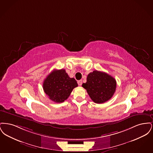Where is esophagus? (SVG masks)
Wrapping results in <instances>:
<instances>
[{
  "mask_svg": "<svg viewBox=\"0 0 153 153\" xmlns=\"http://www.w3.org/2000/svg\"><path fill=\"white\" fill-rule=\"evenodd\" d=\"M77 83H78V84H79V86H81V85H82V80H79V81H78Z\"/></svg>",
  "mask_w": 153,
  "mask_h": 153,
  "instance_id": "esophagus-1",
  "label": "esophagus"
}]
</instances>
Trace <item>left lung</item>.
<instances>
[{"mask_svg": "<svg viewBox=\"0 0 153 153\" xmlns=\"http://www.w3.org/2000/svg\"><path fill=\"white\" fill-rule=\"evenodd\" d=\"M82 86L87 90L93 102L102 104L113 96L117 88V81L107 73L94 71L88 74L87 82L83 83Z\"/></svg>", "mask_w": 153, "mask_h": 153, "instance_id": "left-lung-1", "label": "left lung"}]
</instances>
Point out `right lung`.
<instances>
[{
    "label": "right lung",
    "instance_id": "1",
    "mask_svg": "<svg viewBox=\"0 0 153 153\" xmlns=\"http://www.w3.org/2000/svg\"><path fill=\"white\" fill-rule=\"evenodd\" d=\"M78 84L70 78L65 69L54 70L44 80L43 89L49 98L56 102H62L71 95Z\"/></svg>",
    "mask_w": 153,
    "mask_h": 153
}]
</instances>
